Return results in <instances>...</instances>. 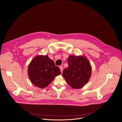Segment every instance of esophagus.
Masks as SVG:
<instances>
[{"mask_svg": "<svg viewBox=\"0 0 122 122\" xmlns=\"http://www.w3.org/2000/svg\"><path fill=\"white\" fill-rule=\"evenodd\" d=\"M60 69L61 70V72H62V70H63V66L62 65H60Z\"/></svg>", "mask_w": 122, "mask_h": 122, "instance_id": "obj_1", "label": "esophagus"}]
</instances>
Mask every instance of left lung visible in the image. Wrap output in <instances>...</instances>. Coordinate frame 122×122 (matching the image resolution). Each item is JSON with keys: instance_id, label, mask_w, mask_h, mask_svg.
<instances>
[{"instance_id": "left-lung-1", "label": "left lung", "mask_w": 122, "mask_h": 122, "mask_svg": "<svg viewBox=\"0 0 122 122\" xmlns=\"http://www.w3.org/2000/svg\"><path fill=\"white\" fill-rule=\"evenodd\" d=\"M67 61L69 65L62 72L63 77L72 88L83 87L91 76V67L88 61L84 57L70 55Z\"/></svg>"}]
</instances>
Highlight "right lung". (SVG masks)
Returning a JSON list of instances; mask_svg holds the SVG:
<instances>
[{
    "label": "right lung",
    "instance_id": "obj_1",
    "mask_svg": "<svg viewBox=\"0 0 122 122\" xmlns=\"http://www.w3.org/2000/svg\"><path fill=\"white\" fill-rule=\"evenodd\" d=\"M28 72L32 84L41 88L47 86L61 74L60 68L46 55L35 57L29 65Z\"/></svg>",
    "mask_w": 122,
    "mask_h": 122
}]
</instances>
